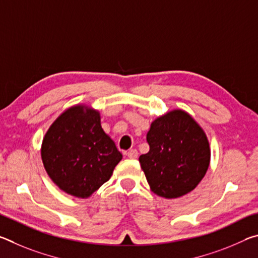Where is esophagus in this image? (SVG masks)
Listing matches in <instances>:
<instances>
[{
	"label": "esophagus",
	"mask_w": 258,
	"mask_h": 258,
	"mask_svg": "<svg viewBox=\"0 0 258 258\" xmlns=\"http://www.w3.org/2000/svg\"><path fill=\"white\" fill-rule=\"evenodd\" d=\"M127 157L130 159H135V158H138V150L137 149H131V150H128L127 151Z\"/></svg>",
	"instance_id": "1"
}]
</instances>
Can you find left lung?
I'll return each mask as SVG.
<instances>
[{
  "label": "left lung",
  "instance_id": "1",
  "mask_svg": "<svg viewBox=\"0 0 258 258\" xmlns=\"http://www.w3.org/2000/svg\"><path fill=\"white\" fill-rule=\"evenodd\" d=\"M150 150L139 158L156 195L178 198L198 185L206 174L211 150L206 134L190 115L174 110L152 121Z\"/></svg>",
  "mask_w": 258,
  "mask_h": 258
}]
</instances>
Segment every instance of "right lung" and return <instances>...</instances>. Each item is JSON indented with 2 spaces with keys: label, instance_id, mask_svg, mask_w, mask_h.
<instances>
[{
  "label": "right lung",
  "instance_id": "add662e5",
  "mask_svg": "<svg viewBox=\"0 0 258 258\" xmlns=\"http://www.w3.org/2000/svg\"><path fill=\"white\" fill-rule=\"evenodd\" d=\"M41 154L51 180L78 198L90 197L106 183L123 157L103 132L99 112L83 106L55 119L43 139Z\"/></svg>",
  "mask_w": 258,
  "mask_h": 258
}]
</instances>
